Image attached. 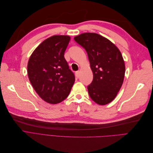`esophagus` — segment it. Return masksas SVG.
I'll return each instance as SVG.
<instances>
[{
  "label": "esophagus",
  "instance_id": "34e87169",
  "mask_svg": "<svg viewBox=\"0 0 153 153\" xmlns=\"http://www.w3.org/2000/svg\"><path fill=\"white\" fill-rule=\"evenodd\" d=\"M75 75H76V76L77 78L79 77V76H80V71H76V73H75Z\"/></svg>",
  "mask_w": 153,
  "mask_h": 153
}]
</instances>
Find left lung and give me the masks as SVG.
<instances>
[{
	"mask_svg": "<svg viewBox=\"0 0 153 153\" xmlns=\"http://www.w3.org/2000/svg\"><path fill=\"white\" fill-rule=\"evenodd\" d=\"M74 39L86 50L93 73V80L87 87L91 98L100 105L110 103L124 81L125 64L121 52L110 40L96 33H83Z\"/></svg>",
	"mask_w": 153,
	"mask_h": 153,
	"instance_id": "8db88e82",
	"label": "left lung"
}]
</instances>
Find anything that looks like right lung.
Wrapping results in <instances>:
<instances>
[{"label":"right lung","instance_id":"obj_1","mask_svg":"<svg viewBox=\"0 0 153 153\" xmlns=\"http://www.w3.org/2000/svg\"><path fill=\"white\" fill-rule=\"evenodd\" d=\"M70 39L63 35L50 37L34 50L27 64V73L34 89L50 104L65 100L75 80L64 56Z\"/></svg>","mask_w":153,"mask_h":153}]
</instances>
